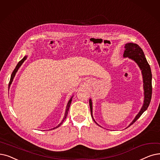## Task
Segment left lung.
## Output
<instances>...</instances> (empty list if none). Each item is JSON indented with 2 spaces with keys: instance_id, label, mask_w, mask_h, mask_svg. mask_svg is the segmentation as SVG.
Returning a JSON list of instances; mask_svg holds the SVG:
<instances>
[{
  "instance_id": "left-lung-1",
  "label": "left lung",
  "mask_w": 160,
  "mask_h": 160,
  "mask_svg": "<svg viewBox=\"0 0 160 160\" xmlns=\"http://www.w3.org/2000/svg\"><path fill=\"white\" fill-rule=\"evenodd\" d=\"M125 50L123 53V58H128L133 61H134L137 64L138 67L140 68L142 76V80H143V89H144V102L142 108H141L139 112H138L135 116L133 120L126 128H128L131 125L134 123L140 116L142 114L144 111L147 110L148 108L150 102L152 98V72L150 67L147 62V59L145 58L144 53L141 49V48L137 44L134 43H127L125 44ZM89 107L90 110H91V115L93 118V120L95 121L93 117V105L92 101L91 99H89ZM95 122L97 124L95 121Z\"/></svg>"
}]
</instances>
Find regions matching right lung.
Returning a JSON list of instances; mask_svg holds the SVG:
<instances>
[{
  "mask_svg": "<svg viewBox=\"0 0 160 160\" xmlns=\"http://www.w3.org/2000/svg\"><path fill=\"white\" fill-rule=\"evenodd\" d=\"M27 55H25V56L22 60H21V61L19 62V63H18V65H16L15 69H14V70H13V72H12V75H11V78H10V82H9L8 88L10 87V85L12 84V81H13V78H14L15 76H16V72H18V69L19 68V67H20L21 66H22V65L23 64V62H24V61H25V59H27ZM72 97H73V96L71 97V98L70 99H69V101H68V103H67V107H66V110H65V115H64L63 120H62V121L61 122V123L58 125V126H57L56 127H55V128H52V129H56V128H59V127L61 126V125L62 123H63V122H64V120L66 119L67 116V114H68V110H69V107H70V105H71V101H72Z\"/></svg>",
  "mask_w": 160,
  "mask_h": 160,
  "instance_id": "add662e5",
  "label": "right lung"
}]
</instances>
